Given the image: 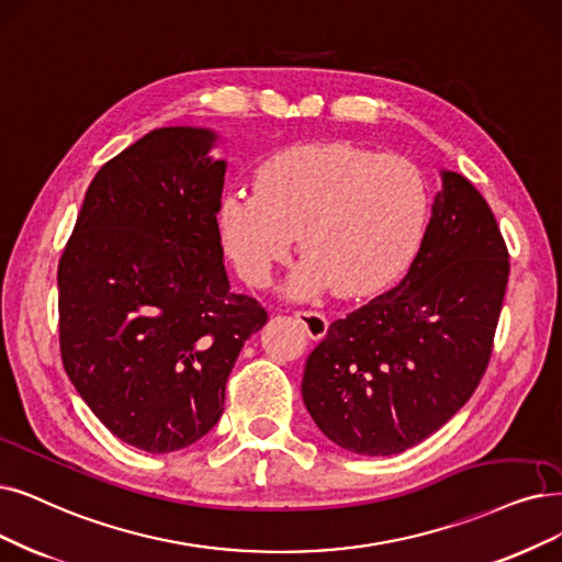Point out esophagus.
Listing matches in <instances>:
<instances>
[{
    "label": "esophagus",
    "instance_id": "34e87169",
    "mask_svg": "<svg viewBox=\"0 0 562 562\" xmlns=\"http://www.w3.org/2000/svg\"><path fill=\"white\" fill-rule=\"evenodd\" d=\"M297 321L304 325L306 334L311 336L313 341L323 339V336L327 334V327H329L327 316L321 311H297Z\"/></svg>",
    "mask_w": 562,
    "mask_h": 562
}]
</instances>
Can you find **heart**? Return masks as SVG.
Segmentation results:
<instances>
[{
    "label": "heart",
    "mask_w": 562,
    "mask_h": 562,
    "mask_svg": "<svg viewBox=\"0 0 562 562\" xmlns=\"http://www.w3.org/2000/svg\"><path fill=\"white\" fill-rule=\"evenodd\" d=\"M429 212V184L411 159L336 140L274 154L258 170L256 191L223 198L218 223L249 283H269L297 235L304 260L290 277V295L313 297L334 285L362 297L406 272Z\"/></svg>",
    "instance_id": "1"
}]
</instances>
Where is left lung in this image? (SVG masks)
Wrapping results in <instances>:
<instances>
[{
    "label": "left lung",
    "mask_w": 562,
    "mask_h": 562,
    "mask_svg": "<svg viewBox=\"0 0 562 562\" xmlns=\"http://www.w3.org/2000/svg\"><path fill=\"white\" fill-rule=\"evenodd\" d=\"M509 254L482 193L442 170L408 274L329 325L306 359L304 406L362 457H390L436 434L473 396L491 359Z\"/></svg>",
    "instance_id": "1"
}]
</instances>
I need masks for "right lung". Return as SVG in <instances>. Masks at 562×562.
<instances>
[{"instance_id":"add662e5","label":"right lung","mask_w":562,"mask_h":562,"mask_svg":"<svg viewBox=\"0 0 562 562\" xmlns=\"http://www.w3.org/2000/svg\"><path fill=\"white\" fill-rule=\"evenodd\" d=\"M216 133L154 128L89 184L57 267L66 375L105 429L151 454L212 431L267 311L231 290Z\"/></svg>"}]
</instances>
